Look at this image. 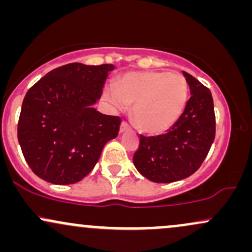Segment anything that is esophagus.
Here are the masks:
<instances>
[{
    "label": "esophagus",
    "mask_w": 252,
    "mask_h": 252,
    "mask_svg": "<svg viewBox=\"0 0 252 252\" xmlns=\"http://www.w3.org/2000/svg\"><path fill=\"white\" fill-rule=\"evenodd\" d=\"M130 128V126H129V123L128 122H126V121H123L122 122V124H121V131H126V130H128Z\"/></svg>",
    "instance_id": "esophagus-1"
}]
</instances>
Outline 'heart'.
Wrapping results in <instances>:
<instances>
[{"label": "heart", "mask_w": 252, "mask_h": 252, "mask_svg": "<svg viewBox=\"0 0 252 252\" xmlns=\"http://www.w3.org/2000/svg\"><path fill=\"white\" fill-rule=\"evenodd\" d=\"M189 94V84L182 74L146 71L123 74L116 89H106L104 97L115 109L132 105L136 126L147 134H160L181 116Z\"/></svg>", "instance_id": "heart-1"}]
</instances>
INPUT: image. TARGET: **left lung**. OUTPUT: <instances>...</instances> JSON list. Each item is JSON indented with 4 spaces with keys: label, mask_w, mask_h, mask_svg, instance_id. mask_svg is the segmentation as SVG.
<instances>
[{
    "label": "left lung",
    "mask_w": 252,
    "mask_h": 252,
    "mask_svg": "<svg viewBox=\"0 0 252 252\" xmlns=\"http://www.w3.org/2000/svg\"><path fill=\"white\" fill-rule=\"evenodd\" d=\"M190 97L184 112L166 134L140 136L134 164L154 182H173L195 173L209 154L216 136V115L211 91L184 72Z\"/></svg>",
    "instance_id": "left-lung-1"
}]
</instances>
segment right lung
Listing matches in <instances>:
<instances>
[{
  "mask_svg": "<svg viewBox=\"0 0 252 252\" xmlns=\"http://www.w3.org/2000/svg\"><path fill=\"white\" fill-rule=\"evenodd\" d=\"M112 63H71L48 72L28 90L17 138L28 166L57 185L82 180L94 169L108 141L118 135L121 117L92 108Z\"/></svg>",
  "mask_w": 252,
  "mask_h": 252,
  "instance_id": "1",
  "label": "right lung"
}]
</instances>
